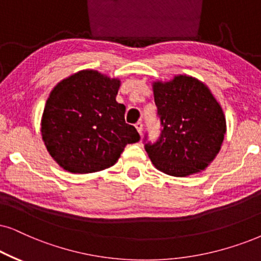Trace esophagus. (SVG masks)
<instances>
[{
  "label": "esophagus",
  "instance_id": "34e87169",
  "mask_svg": "<svg viewBox=\"0 0 261 261\" xmlns=\"http://www.w3.org/2000/svg\"><path fill=\"white\" fill-rule=\"evenodd\" d=\"M135 126H136L137 131L140 133V135H142V131H143V124H142V121H137V123L135 124Z\"/></svg>",
  "mask_w": 261,
  "mask_h": 261
}]
</instances>
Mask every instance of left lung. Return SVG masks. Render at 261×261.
Returning a JSON list of instances; mask_svg holds the SVG:
<instances>
[{
	"mask_svg": "<svg viewBox=\"0 0 261 261\" xmlns=\"http://www.w3.org/2000/svg\"><path fill=\"white\" fill-rule=\"evenodd\" d=\"M161 125L159 140L144 148L161 172L187 177L206 170L216 159L226 133L219 102L199 79L177 74L153 83Z\"/></svg>",
	"mask_w": 261,
	"mask_h": 261,
	"instance_id": "left-lung-1",
	"label": "left lung"
}]
</instances>
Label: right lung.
<instances>
[{"label": "right lung", "mask_w": 261, "mask_h": 261, "mask_svg": "<svg viewBox=\"0 0 261 261\" xmlns=\"http://www.w3.org/2000/svg\"><path fill=\"white\" fill-rule=\"evenodd\" d=\"M120 81L95 70L62 79L49 94L41 120L50 156L71 173H92L113 166L126 144L140 141L125 123L118 103Z\"/></svg>", "instance_id": "1"}]
</instances>
